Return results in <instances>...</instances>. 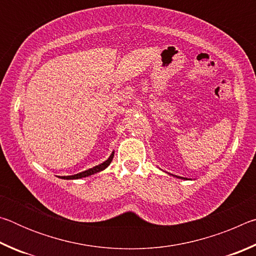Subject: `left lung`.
I'll return each mask as SVG.
<instances>
[{
  "mask_svg": "<svg viewBox=\"0 0 256 256\" xmlns=\"http://www.w3.org/2000/svg\"><path fill=\"white\" fill-rule=\"evenodd\" d=\"M172 176H175V175H172ZM177 178H182V180H188V178H184V177H180V176H176Z\"/></svg>",
  "mask_w": 256,
  "mask_h": 256,
  "instance_id": "1",
  "label": "left lung"
}]
</instances>
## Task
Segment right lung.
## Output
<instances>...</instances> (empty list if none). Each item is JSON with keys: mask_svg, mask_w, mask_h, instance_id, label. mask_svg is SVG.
Masks as SVG:
<instances>
[{"mask_svg": "<svg viewBox=\"0 0 256 256\" xmlns=\"http://www.w3.org/2000/svg\"><path fill=\"white\" fill-rule=\"evenodd\" d=\"M112 158H114V151H112V154L110 156V158H108L106 162L99 164L98 166H94L92 168H89V170H86L84 172H79V174H76V175L60 176V178H63V180H79V178H84V177H88V176H92L94 174H97V172H102L104 170H106V168L110 166V164L112 162Z\"/></svg>", "mask_w": 256, "mask_h": 256, "instance_id": "add662e5", "label": "right lung"}]
</instances>
